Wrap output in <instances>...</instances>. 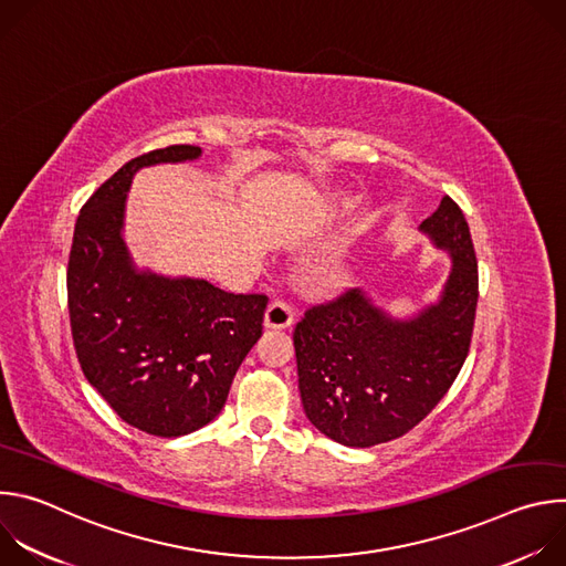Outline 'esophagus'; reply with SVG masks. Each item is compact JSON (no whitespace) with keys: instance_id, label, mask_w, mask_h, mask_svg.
I'll use <instances>...</instances> for the list:
<instances>
[{"instance_id":"obj_1","label":"esophagus","mask_w":566,"mask_h":566,"mask_svg":"<svg viewBox=\"0 0 566 566\" xmlns=\"http://www.w3.org/2000/svg\"><path fill=\"white\" fill-rule=\"evenodd\" d=\"M293 319H295V308H293V304H291L289 300H284V297H277V300H273V302L269 304V308H266L264 325H266L269 329H286V327L293 325Z\"/></svg>"}]
</instances>
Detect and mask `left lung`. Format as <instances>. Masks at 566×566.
I'll list each match as a JSON object with an SVG mask.
<instances>
[{
    "mask_svg": "<svg viewBox=\"0 0 566 566\" xmlns=\"http://www.w3.org/2000/svg\"><path fill=\"white\" fill-rule=\"evenodd\" d=\"M421 230L452 258L441 300L394 319L360 289L313 304L295 325L300 394L308 421L349 448L408 434L459 376L479 297L476 258L461 208L443 197Z\"/></svg>",
    "mask_w": 566,
    "mask_h": 566,
    "instance_id": "1",
    "label": "left lung"
}]
</instances>
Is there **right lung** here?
<instances>
[{
	"label": "right lung",
	"mask_w": 566,
	"mask_h": 566,
	"mask_svg": "<svg viewBox=\"0 0 566 566\" xmlns=\"http://www.w3.org/2000/svg\"><path fill=\"white\" fill-rule=\"evenodd\" d=\"M197 145L140 154L109 177L75 221L66 269L71 336L80 367L112 410L154 437H184L223 408L232 378L262 336L269 297L206 280L136 271L123 241L132 177L181 164Z\"/></svg>",
	"instance_id": "add662e5"
}]
</instances>
